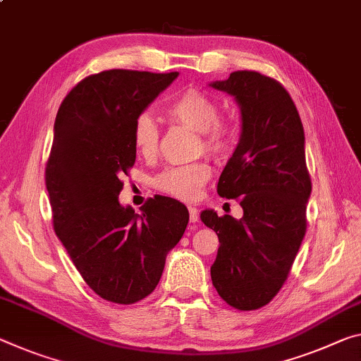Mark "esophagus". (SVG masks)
<instances>
[{"label":"esophagus","instance_id":"esophagus-1","mask_svg":"<svg viewBox=\"0 0 361 361\" xmlns=\"http://www.w3.org/2000/svg\"><path fill=\"white\" fill-rule=\"evenodd\" d=\"M188 209H190V220H191L192 223H196V221L199 220V212H197V209H196V207H191V205H190V207H188Z\"/></svg>","mask_w":361,"mask_h":361}]
</instances>
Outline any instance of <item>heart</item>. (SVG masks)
Here are the masks:
<instances>
[{
  "label": "heart",
  "mask_w": 361,
  "mask_h": 361,
  "mask_svg": "<svg viewBox=\"0 0 361 361\" xmlns=\"http://www.w3.org/2000/svg\"><path fill=\"white\" fill-rule=\"evenodd\" d=\"M167 114L175 122L199 131L202 147L214 156L230 151L234 138L233 125L219 117L216 102L197 88L183 91L170 102ZM133 145L141 156L151 157L159 147V127L149 114H141L133 125ZM212 169L207 162L173 165L165 169L154 180V186L169 196L181 201H192L210 178Z\"/></svg>",
  "instance_id": "heart-1"
}]
</instances>
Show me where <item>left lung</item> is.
<instances>
[{"mask_svg":"<svg viewBox=\"0 0 361 361\" xmlns=\"http://www.w3.org/2000/svg\"><path fill=\"white\" fill-rule=\"evenodd\" d=\"M210 87L234 96L241 109V136L216 192L236 199L244 212L239 220L214 210L201 214L220 241L210 276L228 305L257 310L283 288L307 231L312 180L304 127L274 78L238 71Z\"/></svg>","mask_w":361,"mask_h":361,"instance_id":"obj_1","label":"left lung"}]
</instances>
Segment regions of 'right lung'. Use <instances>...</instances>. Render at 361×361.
<instances>
[{
  "label": "right lung",
  "instance_id": "obj_1",
  "mask_svg": "<svg viewBox=\"0 0 361 361\" xmlns=\"http://www.w3.org/2000/svg\"><path fill=\"white\" fill-rule=\"evenodd\" d=\"M176 77L94 73L71 90L56 116L44 175L54 231L85 283L114 304H135L156 289L190 221L171 197L147 199L141 214L118 202L120 178L136 159L135 120Z\"/></svg>",
  "mask_w": 361,
  "mask_h": 361
}]
</instances>
